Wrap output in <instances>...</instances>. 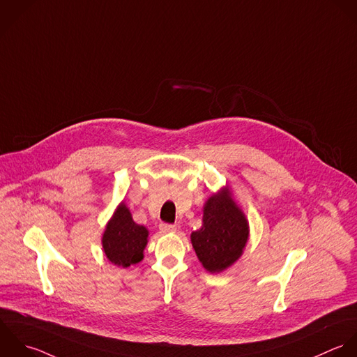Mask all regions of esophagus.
Instances as JSON below:
<instances>
[{
	"label": "esophagus",
	"mask_w": 357,
	"mask_h": 357,
	"mask_svg": "<svg viewBox=\"0 0 357 357\" xmlns=\"http://www.w3.org/2000/svg\"><path fill=\"white\" fill-rule=\"evenodd\" d=\"M160 231L162 234H174L176 232V225H172V224H161L160 225Z\"/></svg>",
	"instance_id": "esophagus-1"
}]
</instances>
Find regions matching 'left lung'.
<instances>
[{
    "label": "left lung",
    "instance_id": "left-lung-1",
    "mask_svg": "<svg viewBox=\"0 0 357 357\" xmlns=\"http://www.w3.org/2000/svg\"><path fill=\"white\" fill-rule=\"evenodd\" d=\"M249 221L228 186L213 193L203 207V225L190 242L202 266L211 274L232 267L249 241Z\"/></svg>",
    "mask_w": 357,
    "mask_h": 357
}]
</instances>
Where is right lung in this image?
Instances as JSON below:
<instances>
[{
	"label": "right lung",
	"instance_id": "right-lung-1",
	"mask_svg": "<svg viewBox=\"0 0 357 357\" xmlns=\"http://www.w3.org/2000/svg\"><path fill=\"white\" fill-rule=\"evenodd\" d=\"M149 242V229L133 221L130 210L121 202L105 225L101 245L114 266L128 268L143 260V252Z\"/></svg>",
	"mask_w": 357,
	"mask_h": 357
}]
</instances>
